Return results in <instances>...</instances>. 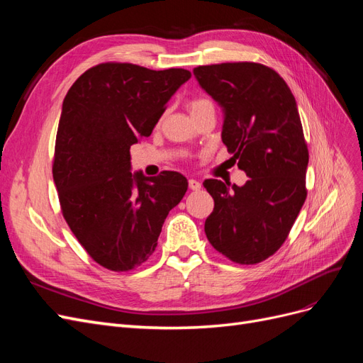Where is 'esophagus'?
Instances as JSON below:
<instances>
[{
	"mask_svg": "<svg viewBox=\"0 0 363 363\" xmlns=\"http://www.w3.org/2000/svg\"><path fill=\"white\" fill-rule=\"evenodd\" d=\"M189 188L192 191H200L201 189V182L195 180V179H189Z\"/></svg>",
	"mask_w": 363,
	"mask_h": 363,
	"instance_id": "34e87169",
	"label": "esophagus"
}]
</instances>
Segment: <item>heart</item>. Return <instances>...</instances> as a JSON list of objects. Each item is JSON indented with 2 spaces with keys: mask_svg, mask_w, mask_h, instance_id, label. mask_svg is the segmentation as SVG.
Listing matches in <instances>:
<instances>
[{
  "mask_svg": "<svg viewBox=\"0 0 363 363\" xmlns=\"http://www.w3.org/2000/svg\"><path fill=\"white\" fill-rule=\"evenodd\" d=\"M188 107H189V112L191 115L201 111V108H206V107H213V103L208 100V98H204V96H200V98H192V100L188 103Z\"/></svg>",
  "mask_w": 363,
  "mask_h": 363,
  "instance_id": "b5f03b06",
  "label": "heart"
}]
</instances>
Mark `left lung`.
Segmentation results:
<instances>
[{
  "label": "left lung",
  "instance_id": "obj_1",
  "mask_svg": "<svg viewBox=\"0 0 363 363\" xmlns=\"http://www.w3.org/2000/svg\"><path fill=\"white\" fill-rule=\"evenodd\" d=\"M194 75L223 107V142L250 177L244 186L204 180L215 201L204 232L221 255L252 265L283 245L306 200L309 151L298 107L286 82L265 65H207Z\"/></svg>",
  "mask_w": 363,
  "mask_h": 363
}]
</instances>
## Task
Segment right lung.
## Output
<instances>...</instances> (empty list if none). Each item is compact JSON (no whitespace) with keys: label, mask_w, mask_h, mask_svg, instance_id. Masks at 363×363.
Segmentation results:
<instances>
[{"label":"right lung","mask_w":363,"mask_h":363,"mask_svg":"<svg viewBox=\"0 0 363 363\" xmlns=\"http://www.w3.org/2000/svg\"><path fill=\"white\" fill-rule=\"evenodd\" d=\"M189 79L182 68L107 62L82 74L65 96L52 179L71 232L107 269L130 271L148 260L164 219L188 191L180 172L131 174L130 147L151 135Z\"/></svg>","instance_id":"obj_1"}]
</instances>
